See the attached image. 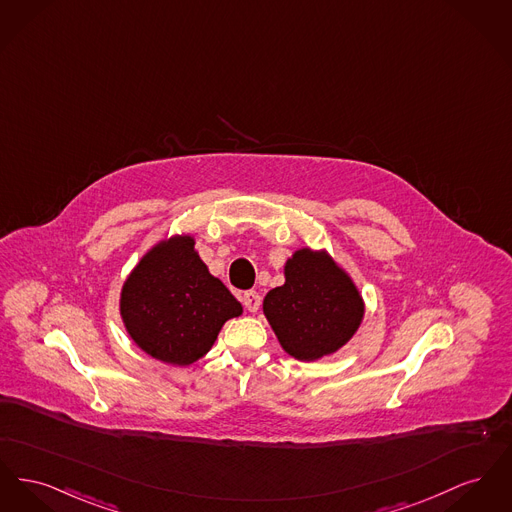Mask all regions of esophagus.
I'll use <instances>...</instances> for the list:
<instances>
[{"label": "esophagus", "instance_id": "34e87169", "mask_svg": "<svg viewBox=\"0 0 512 512\" xmlns=\"http://www.w3.org/2000/svg\"><path fill=\"white\" fill-rule=\"evenodd\" d=\"M241 301L249 313H257L261 307V296L257 292H245Z\"/></svg>", "mask_w": 512, "mask_h": 512}]
</instances>
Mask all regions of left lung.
Wrapping results in <instances>:
<instances>
[{
	"mask_svg": "<svg viewBox=\"0 0 512 512\" xmlns=\"http://www.w3.org/2000/svg\"><path fill=\"white\" fill-rule=\"evenodd\" d=\"M286 282L271 290L263 311L282 348L303 361L329 356L360 327L363 301L350 276L327 253L300 249L288 259Z\"/></svg>",
	"mask_w": 512,
	"mask_h": 512,
	"instance_id": "8db88e82",
	"label": "left lung"
}]
</instances>
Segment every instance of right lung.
Here are the masks:
<instances>
[{
    "label": "right lung",
    "mask_w": 512,
    "mask_h": 512,
    "mask_svg": "<svg viewBox=\"0 0 512 512\" xmlns=\"http://www.w3.org/2000/svg\"><path fill=\"white\" fill-rule=\"evenodd\" d=\"M193 245L189 236L158 243L121 290V317L131 338L152 358L174 365L203 358L222 325L241 315L240 301Z\"/></svg>",
    "instance_id": "1"
}]
</instances>
